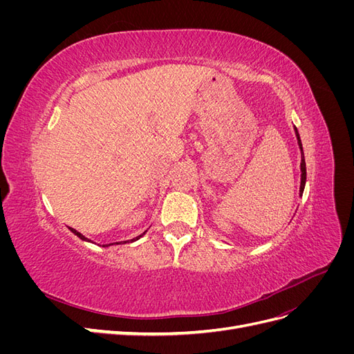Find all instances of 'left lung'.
I'll return each mask as SVG.
<instances>
[{"label": "left lung", "instance_id": "left-lung-1", "mask_svg": "<svg viewBox=\"0 0 354 354\" xmlns=\"http://www.w3.org/2000/svg\"><path fill=\"white\" fill-rule=\"evenodd\" d=\"M294 130H295V136H297V140H298V147H299V151H301V164H299V169H301V183H299V196H303L304 186H306V177H307V173H306V159H304V152H303L301 138H299V134H298L297 127L294 128Z\"/></svg>", "mask_w": 354, "mask_h": 354}]
</instances>
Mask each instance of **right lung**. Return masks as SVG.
I'll use <instances>...</instances> for the list:
<instances>
[{
  "instance_id": "1",
  "label": "right lung",
  "mask_w": 354,
  "mask_h": 354,
  "mask_svg": "<svg viewBox=\"0 0 354 354\" xmlns=\"http://www.w3.org/2000/svg\"><path fill=\"white\" fill-rule=\"evenodd\" d=\"M69 230H71V232H72L73 234H77V236H78L80 239H82V241H85V242H91V241H90L88 238H85V236H84V234H82V233H80L78 230H75V229H72V227H69ZM145 233H146V232H143V233L140 234V236H137V238L131 239V242H134V241H137V239H140V238L143 236V234H145ZM113 243H121V242H113ZM113 243H109V245H103V246H111V245H113ZM125 243H127V242H125Z\"/></svg>"
}]
</instances>
